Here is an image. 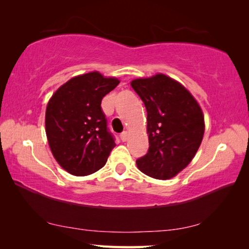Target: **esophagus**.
Returning a JSON list of instances; mask_svg holds the SVG:
<instances>
[{
	"label": "esophagus",
	"mask_w": 249,
	"mask_h": 249,
	"mask_svg": "<svg viewBox=\"0 0 249 249\" xmlns=\"http://www.w3.org/2000/svg\"><path fill=\"white\" fill-rule=\"evenodd\" d=\"M120 137H121V139H122V141H126L128 139V133L127 131H123V133H122L121 135H120Z\"/></svg>",
	"instance_id": "esophagus-1"
}]
</instances>
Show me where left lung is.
Returning <instances> with one entry per match:
<instances>
[{
  "instance_id": "8db88e82",
  "label": "left lung",
  "mask_w": 249,
  "mask_h": 249,
  "mask_svg": "<svg viewBox=\"0 0 249 249\" xmlns=\"http://www.w3.org/2000/svg\"><path fill=\"white\" fill-rule=\"evenodd\" d=\"M130 84L147 112L150 146L137 166L153 178L176 177L193 160L202 141V110L181 83L162 73L135 79Z\"/></svg>"
}]
</instances>
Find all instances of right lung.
I'll list each match as a JSON object with an SVG mask.
<instances>
[{"instance_id":"add662e5","label":"right lung","mask_w":249,"mask_h":249,"mask_svg":"<svg viewBox=\"0 0 249 249\" xmlns=\"http://www.w3.org/2000/svg\"><path fill=\"white\" fill-rule=\"evenodd\" d=\"M116 78L92 71L71 78L52 95L46 109V135L52 155L72 176L105 166L115 146L100 104L118 86Z\"/></svg>"}]
</instances>
